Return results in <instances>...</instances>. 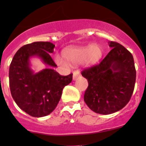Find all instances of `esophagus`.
Instances as JSON below:
<instances>
[{
    "label": "esophagus",
    "instance_id": "obj_1",
    "mask_svg": "<svg viewBox=\"0 0 146 146\" xmlns=\"http://www.w3.org/2000/svg\"><path fill=\"white\" fill-rule=\"evenodd\" d=\"M80 76V74H79V71H75L74 73H73V80H76L77 78Z\"/></svg>",
    "mask_w": 146,
    "mask_h": 146
}]
</instances>
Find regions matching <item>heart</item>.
<instances>
[{"label": "heart", "mask_w": 146, "mask_h": 146, "mask_svg": "<svg viewBox=\"0 0 146 146\" xmlns=\"http://www.w3.org/2000/svg\"><path fill=\"white\" fill-rule=\"evenodd\" d=\"M103 54L102 48L99 45H90L82 47H73L67 48L64 52L63 55L70 64H79L85 62L86 64H94L100 59ZM56 62L60 65H65V61L61 57L56 56Z\"/></svg>", "instance_id": "b5f03b06"}]
</instances>
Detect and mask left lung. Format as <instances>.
<instances>
[{
  "label": "left lung",
  "instance_id": "left-lung-1",
  "mask_svg": "<svg viewBox=\"0 0 146 146\" xmlns=\"http://www.w3.org/2000/svg\"><path fill=\"white\" fill-rule=\"evenodd\" d=\"M109 46L112 49L99 64L82 72L88 82L84 94L85 104L102 115L112 114L126 106L136 82L132 54L118 42L110 41Z\"/></svg>",
  "mask_w": 146,
  "mask_h": 146
}]
</instances>
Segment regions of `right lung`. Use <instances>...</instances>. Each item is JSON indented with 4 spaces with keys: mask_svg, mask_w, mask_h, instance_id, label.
I'll return each instance as SVG.
<instances>
[{
    "mask_svg": "<svg viewBox=\"0 0 146 146\" xmlns=\"http://www.w3.org/2000/svg\"><path fill=\"white\" fill-rule=\"evenodd\" d=\"M54 45L50 42H34L17 51L9 66V88L19 107L33 117L48 115L56 108L63 88L70 84L73 74L61 76L53 69L57 67L50 56ZM42 59L48 68L35 74L30 69V58Z\"/></svg>",
    "mask_w": 146,
    "mask_h": 146,
    "instance_id": "obj_1",
    "label": "right lung"
}]
</instances>
